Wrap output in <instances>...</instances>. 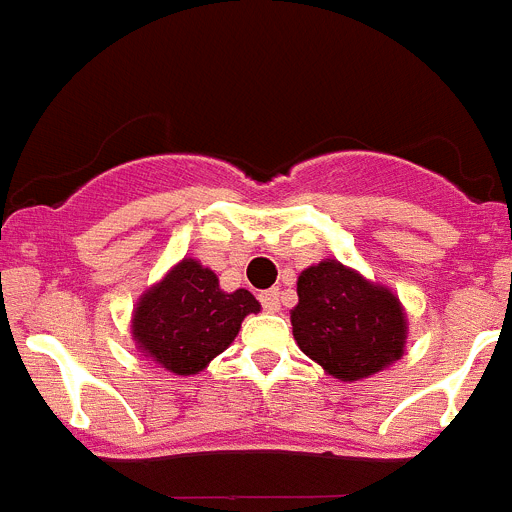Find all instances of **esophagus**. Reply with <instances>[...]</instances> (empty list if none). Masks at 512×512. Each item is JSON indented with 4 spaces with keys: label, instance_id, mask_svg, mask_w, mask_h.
<instances>
[{
    "label": "esophagus",
    "instance_id": "34e87169",
    "mask_svg": "<svg viewBox=\"0 0 512 512\" xmlns=\"http://www.w3.org/2000/svg\"><path fill=\"white\" fill-rule=\"evenodd\" d=\"M259 300L264 305V310L269 312H279V307H282V302H279V289H266V292L259 295Z\"/></svg>",
    "mask_w": 512,
    "mask_h": 512
}]
</instances>
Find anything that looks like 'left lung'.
Returning a JSON list of instances; mask_svg holds the SVG:
<instances>
[{"label": "left lung", "mask_w": 512, "mask_h": 512, "mask_svg": "<svg viewBox=\"0 0 512 512\" xmlns=\"http://www.w3.org/2000/svg\"><path fill=\"white\" fill-rule=\"evenodd\" d=\"M292 333L302 354L330 377L359 382L395 364L405 351L408 320L392 289L325 259L297 279Z\"/></svg>", "instance_id": "1"}]
</instances>
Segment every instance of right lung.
Returning a JSON list of instances; mask_svg holds the SVG:
<instances>
[{"label": "right lung", "instance_id": "add662e5", "mask_svg": "<svg viewBox=\"0 0 512 512\" xmlns=\"http://www.w3.org/2000/svg\"><path fill=\"white\" fill-rule=\"evenodd\" d=\"M248 289L223 292L217 274L182 259L146 289L133 312V341L146 359L174 374H200L235 341L246 315L259 312Z\"/></svg>", "mask_w": 512, "mask_h": 512}]
</instances>
